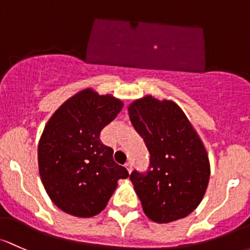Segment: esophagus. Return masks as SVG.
Segmentation results:
<instances>
[{
	"label": "esophagus",
	"mask_w": 250,
	"mask_h": 250,
	"mask_svg": "<svg viewBox=\"0 0 250 250\" xmlns=\"http://www.w3.org/2000/svg\"><path fill=\"white\" fill-rule=\"evenodd\" d=\"M125 167H127L128 172H132V169H133V164H132V163H130V162L125 163Z\"/></svg>",
	"instance_id": "1"
}]
</instances>
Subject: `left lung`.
Listing matches in <instances>:
<instances>
[{
  "label": "left lung",
  "mask_w": 250,
  "mask_h": 250,
  "mask_svg": "<svg viewBox=\"0 0 250 250\" xmlns=\"http://www.w3.org/2000/svg\"><path fill=\"white\" fill-rule=\"evenodd\" d=\"M128 111L149 152L147 171L134 170L129 177L144 212L159 224L187 217L204 198L211 172L198 133L172 101L146 96Z\"/></svg>",
  "instance_id": "left-lung-1"
}]
</instances>
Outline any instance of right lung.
Returning a JSON list of instances; mask_svg holds the SVG:
<instances>
[{
	"instance_id": "obj_1",
	"label": "right lung",
	"mask_w": 250,
	"mask_h": 250,
	"mask_svg": "<svg viewBox=\"0 0 250 250\" xmlns=\"http://www.w3.org/2000/svg\"><path fill=\"white\" fill-rule=\"evenodd\" d=\"M120 99L91 88L63 103L46 123L38 146L39 175L46 193L68 214L101 213L117 187L129 176L112 158L114 149L101 132L122 109Z\"/></svg>"
}]
</instances>
